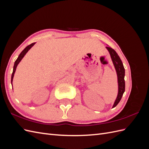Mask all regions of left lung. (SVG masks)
Returning a JSON list of instances; mask_svg holds the SVG:
<instances>
[{
    "label": "left lung",
    "instance_id": "left-lung-1",
    "mask_svg": "<svg viewBox=\"0 0 149 149\" xmlns=\"http://www.w3.org/2000/svg\"><path fill=\"white\" fill-rule=\"evenodd\" d=\"M106 48L110 53L112 61L113 62L115 69L116 70L117 75H118V94L114 102V105L112 106V108H113L118 104V103L120 102L122 97H123V94L125 91V69L120 57L118 55V53L116 52L114 49L109 47H106Z\"/></svg>",
    "mask_w": 149,
    "mask_h": 149
}]
</instances>
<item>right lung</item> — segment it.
Returning a JSON list of instances; mask_svg holds the SVG:
<instances>
[{"label":"right lung","instance_id":"obj_1","mask_svg":"<svg viewBox=\"0 0 149 149\" xmlns=\"http://www.w3.org/2000/svg\"><path fill=\"white\" fill-rule=\"evenodd\" d=\"M35 43H31L30 45H28L27 47H26L23 51H22L20 54L19 55V56H18L17 59L16 60V61H15V63H14V66H13V73L12 74V77H11V83L12 84V81H13V76H14V73L15 72V70H16V68H17V66L18 65V64L19 63L20 61L22 60V58H24V56L25 55V54L28 52V51L29 50V49L32 47L34 45H35Z\"/></svg>","mask_w":149,"mask_h":149}]
</instances>
